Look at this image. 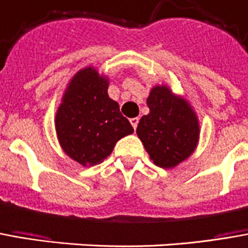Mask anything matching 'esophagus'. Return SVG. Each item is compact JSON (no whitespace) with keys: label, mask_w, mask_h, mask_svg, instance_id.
<instances>
[{"label":"esophagus","mask_w":248,"mask_h":248,"mask_svg":"<svg viewBox=\"0 0 248 248\" xmlns=\"http://www.w3.org/2000/svg\"><path fill=\"white\" fill-rule=\"evenodd\" d=\"M138 122H140V118H131V119H130V124H131V126L134 127V130L137 129V126H138Z\"/></svg>","instance_id":"34e87169"}]
</instances>
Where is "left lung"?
Segmentation results:
<instances>
[{
  "label": "left lung",
  "instance_id": "obj_1",
  "mask_svg": "<svg viewBox=\"0 0 248 248\" xmlns=\"http://www.w3.org/2000/svg\"><path fill=\"white\" fill-rule=\"evenodd\" d=\"M149 114L137 126L141 140L154 165L170 169L195 152L200 124L189 102L173 94L165 86H154L148 99Z\"/></svg>",
  "mask_w": 248,
  "mask_h": 248
}]
</instances>
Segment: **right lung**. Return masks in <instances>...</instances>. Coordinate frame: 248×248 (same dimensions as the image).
Here are the masks:
<instances>
[{"label": "right lung", "mask_w": 248, "mask_h": 248, "mask_svg": "<svg viewBox=\"0 0 248 248\" xmlns=\"http://www.w3.org/2000/svg\"><path fill=\"white\" fill-rule=\"evenodd\" d=\"M108 79L94 67L78 71L64 91L55 129L60 146L83 166L98 165L134 129L108 94Z\"/></svg>", "instance_id": "obj_1"}]
</instances>
